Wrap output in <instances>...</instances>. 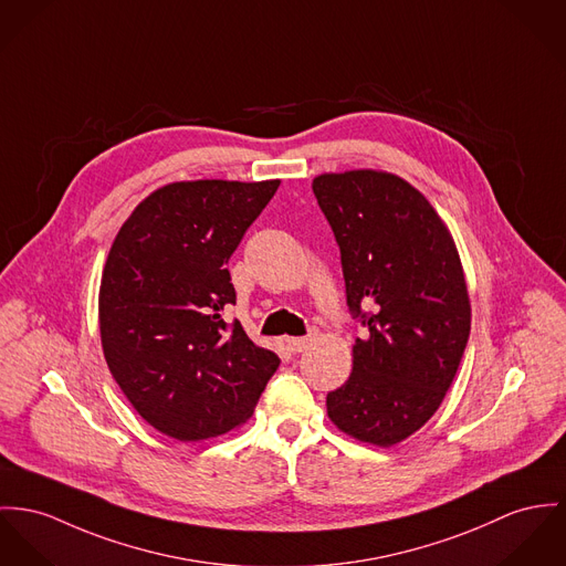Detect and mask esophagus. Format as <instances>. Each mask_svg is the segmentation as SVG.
<instances>
[{"instance_id": "1", "label": "esophagus", "mask_w": 566, "mask_h": 566, "mask_svg": "<svg viewBox=\"0 0 566 566\" xmlns=\"http://www.w3.org/2000/svg\"><path fill=\"white\" fill-rule=\"evenodd\" d=\"M312 340H314L312 334L304 336V338H291V340H289V348H291L293 353H302V350H305V348L312 345Z\"/></svg>"}]
</instances>
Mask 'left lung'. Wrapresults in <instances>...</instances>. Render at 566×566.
I'll return each instance as SVG.
<instances>
[{"label":"left lung","mask_w":566,"mask_h":566,"mask_svg":"<svg viewBox=\"0 0 566 566\" xmlns=\"http://www.w3.org/2000/svg\"><path fill=\"white\" fill-rule=\"evenodd\" d=\"M312 191L340 248L348 310L368 327L347 384L327 394V416L388 448L431 420L459 370L472 325L461 259L436 209L400 176L321 175Z\"/></svg>","instance_id":"obj_1"}]
</instances>
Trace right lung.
<instances>
[{
	"mask_svg": "<svg viewBox=\"0 0 566 566\" xmlns=\"http://www.w3.org/2000/svg\"><path fill=\"white\" fill-rule=\"evenodd\" d=\"M280 180H185L142 200L101 277L105 361L135 411L178 441L243 424L280 366L241 323L228 261Z\"/></svg>",
	"mask_w": 566,
	"mask_h": 566,
	"instance_id": "obj_1",
	"label": "right lung"
}]
</instances>
